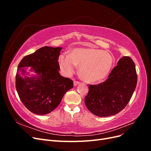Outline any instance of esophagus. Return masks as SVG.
Here are the masks:
<instances>
[{
  "mask_svg": "<svg viewBox=\"0 0 151 151\" xmlns=\"http://www.w3.org/2000/svg\"><path fill=\"white\" fill-rule=\"evenodd\" d=\"M79 83H80L79 81H74V85L75 86H77V85H78Z\"/></svg>",
  "mask_w": 151,
  "mask_h": 151,
  "instance_id": "1",
  "label": "esophagus"
}]
</instances>
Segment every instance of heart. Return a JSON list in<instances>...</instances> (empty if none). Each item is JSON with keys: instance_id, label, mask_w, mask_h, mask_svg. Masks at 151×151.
Segmentation results:
<instances>
[{"instance_id": "heart-1", "label": "heart", "mask_w": 151, "mask_h": 151, "mask_svg": "<svg viewBox=\"0 0 151 151\" xmlns=\"http://www.w3.org/2000/svg\"><path fill=\"white\" fill-rule=\"evenodd\" d=\"M113 61L110 53L95 48H76L69 55L62 54L58 58L60 65L66 74H72L76 65L80 66L81 78L91 83L104 79L110 71Z\"/></svg>"}]
</instances>
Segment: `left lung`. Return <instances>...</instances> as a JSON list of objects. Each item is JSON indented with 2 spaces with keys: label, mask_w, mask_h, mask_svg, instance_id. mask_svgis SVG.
<instances>
[{
  "label": "left lung",
  "mask_w": 151,
  "mask_h": 151,
  "mask_svg": "<svg viewBox=\"0 0 151 151\" xmlns=\"http://www.w3.org/2000/svg\"><path fill=\"white\" fill-rule=\"evenodd\" d=\"M137 83L135 63L129 57L121 58L108 79L97 85H89L85 104L94 115L108 116L120 112L129 103Z\"/></svg>",
  "instance_id": "obj_1"
}]
</instances>
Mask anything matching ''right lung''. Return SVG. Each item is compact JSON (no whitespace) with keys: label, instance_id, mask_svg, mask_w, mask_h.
Here are the masks:
<instances>
[{"label":"right lung","instance_id":"add662e5","mask_svg":"<svg viewBox=\"0 0 151 151\" xmlns=\"http://www.w3.org/2000/svg\"><path fill=\"white\" fill-rule=\"evenodd\" d=\"M60 47H43L25 56L18 65L16 88L26 108L36 115H46L55 109L74 82L59 74ZM32 66L38 75L29 78L24 67Z\"/></svg>","mask_w":151,"mask_h":151}]
</instances>
